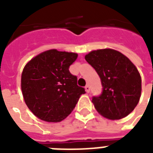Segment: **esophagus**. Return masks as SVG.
Returning <instances> with one entry per match:
<instances>
[{"label":"esophagus","instance_id":"obj_1","mask_svg":"<svg viewBox=\"0 0 153 153\" xmlns=\"http://www.w3.org/2000/svg\"><path fill=\"white\" fill-rule=\"evenodd\" d=\"M85 90H86V91L87 93L90 92V86H89V85H86V86H85Z\"/></svg>","mask_w":153,"mask_h":153}]
</instances>
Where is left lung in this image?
Masks as SVG:
<instances>
[{
	"label": "left lung",
	"mask_w": 153,
	"mask_h": 153,
	"mask_svg": "<svg viewBox=\"0 0 153 153\" xmlns=\"http://www.w3.org/2000/svg\"><path fill=\"white\" fill-rule=\"evenodd\" d=\"M95 69L103 86L102 94L92 99L98 114L109 120L128 116L140 100L141 78L136 66L120 51L98 49L85 55Z\"/></svg>",
	"instance_id": "1"
}]
</instances>
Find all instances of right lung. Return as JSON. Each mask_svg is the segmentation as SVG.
I'll use <instances>...</instances> for the list:
<instances>
[{
	"instance_id": "right-lung-1",
	"label": "right lung",
	"mask_w": 153,
	"mask_h": 153,
	"mask_svg": "<svg viewBox=\"0 0 153 153\" xmlns=\"http://www.w3.org/2000/svg\"><path fill=\"white\" fill-rule=\"evenodd\" d=\"M78 54L51 49L27 62L21 74L25 102L35 116L47 122H60L76 105L84 88L69 71Z\"/></svg>"
}]
</instances>
